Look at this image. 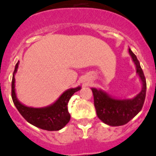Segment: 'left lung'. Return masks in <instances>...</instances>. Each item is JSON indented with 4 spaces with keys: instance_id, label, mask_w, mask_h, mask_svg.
<instances>
[{
    "instance_id": "1",
    "label": "left lung",
    "mask_w": 156,
    "mask_h": 156,
    "mask_svg": "<svg viewBox=\"0 0 156 156\" xmlns=\"http://www.w3.org/2000/svg\"><path fill=\"white\" fill-rule=\"evenodd\" d=\"M129 54L135 66L136 74L142 83V90L132 98H117L106 91L94 87L91 88L96 113L102 122L111 126H122L131 120L142 110L146 97L147 83L140 62L129 48Z\"/></svg>"
}]
</instances>
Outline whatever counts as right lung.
I'll list each match as a JSON object with an SVG mask.
<instances>
[{
	"instance_id": "right-lung-1",
	"label": "right lung",
	"mask_w": 156,
	"mask_h": 156,
	"mask_svg": "<svg viewBox=\"0 0 156 156\" xmlns=\"http://www.w3.org/2000/svg\"><path fill=\"white\" fill-rule=\"evenodd\" d=\"M19 62L15 66L12 79V98L15 107L28 122L46 131H59L69 122L70 115L68 111V102L75 92L81 90V87L70 88L64 91L59 98L45 107H27L21 103L16 97L15 89V74L18 69Z\"/></svg>"
}]
</instances>
